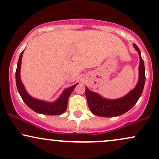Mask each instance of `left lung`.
I'll use <instances>...</instances> for the list:
<instances>
[{"label":"left lung","mask_w":159,"mask_h":159,"mask_svg":"<svg viewBox=\"0 0 159 159\" xmlns=\"http://www.w3.org/2000/svg\"><path fill=\"white\" fill-rule=\"evenodd\" d=\"M134 47L138 51L140 57L139 80L135 88L123 98L116 100H108L101 97L99 95L89 90L86 87V98L89 108L93 114L103 117L120 116L130 110L139 99L143 93L145 84V68L144 62L140 56V49L135 44H134Z\"/></svg>","instance_id":"left-lung-1"}]
</instances>
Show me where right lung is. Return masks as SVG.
<instances>
[{"mask_svg": "<svg viewBox=\"0 0 159 159\" xmlns=\"http://www.w3.org/2000/svg\"><path fill=\"white\" fill-rule=\"evenodd\" d=\"M23 52L24 51L20 54L19 61H18L17 69H16V86H17L18 91H19L23 101L30 108H31L33 111H34L36 113H39V114L47 115H60L63 114L66 110L69 96L72 93V92L78 84H76L74 86H72L69 88L66 89L62 93L61 97L58 98L55 102L48 103L32 98L31 96L27 94L25 87H24L23 84L21 83V78H20V69H21V58H22Z\"/></svg>", "mask_w": 159, "mask_h": 159, "instance_id": "add662e5", "label": "right lung"}]
</instances>
